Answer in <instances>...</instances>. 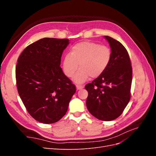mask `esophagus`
<instances>
[{
    "instance_id": "1",
    "label": "esophagus",
    "mask_w": 156,
    "mask_h": 156,
    "mask_svg": "<svg viewBox=\"0 0 156 156\" xmlns=\"http://www.w3.org/2000/svg\"><path fill=\"white\" fill-rule=\"evenodd\" d=\"M83 86L82 85H80V84H77L76 85V88L77 90H81V89H83Z\"/></svg>"
}]
</instances>
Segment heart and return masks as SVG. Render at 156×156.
Returning <instances> with one entry per match:
<instances>
[{
    "label": "heart",
    "mask_w": 156,
    "mask_h": 156,
    "mask_svg": "<svg viewBox=\"0 0 156 156\" xmlns=\"http://www.w3.org/2000/svg\"><path fill=\"white\" fill-rule=\"evenodd\" d=\"M111 50L106 45H100L90 41H83L74 45L70 54L64 56L62 69L65 75L73 77L77 83L87 81L90 77H98L105 72L111 59Z\"/></svg>",
    "instance_id": "b5f03b06"
}]
</instances>
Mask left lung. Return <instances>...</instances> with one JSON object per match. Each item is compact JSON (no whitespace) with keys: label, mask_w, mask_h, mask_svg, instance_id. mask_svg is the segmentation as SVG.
Segmentation results:
<instances>
[{"label":"left lung","mask_w":156,"mask_h":156,"mask_svg":"<svg viewBox=\"0 0 156 156\" xmlns=\"http://www.w3.org/2000/svg\"><path fill=\"white\" fill-rule=\"evenodd\" d=\"M111 59L100 76L85 86L87 107L96 119L111 121L120 116L130 100L132 68L128 53L120 42L105 36Z\"/></svg>","instance_id":"obj_1"}]
</instances>
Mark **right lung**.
I'll list each match as a JSON object with an SVG mask.
<instances>
[{"instance_id": "add662e5", "label": "right lung", "mask_w": 156, "mask_h": 156, "mask_svg": "<svg viewBox=\"0 0 156 156\" xmlns=\"http://www.w3.org/2000/svg\"><path fill=\"white\" fill-rule=\"evenodd\" d=\"M68 39L44 37L23 50L16 68L19 95L30 116L53 124L66 115L76 91L60 67Z\"/></svg>"}]
</instances>
